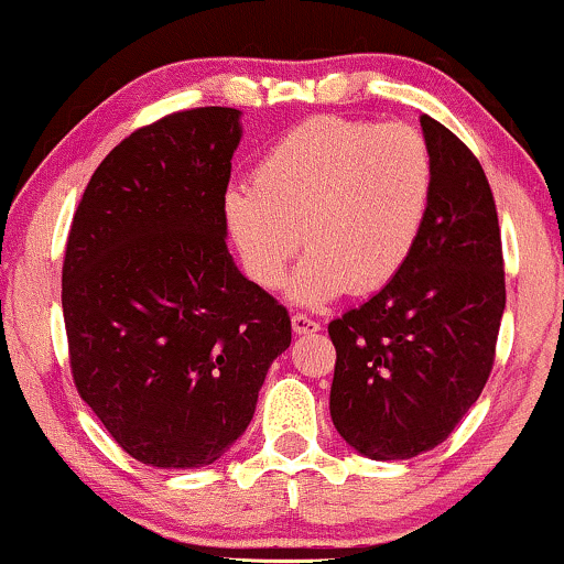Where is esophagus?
<instances>
[{"mask_svg": "<svg viewBox=\"0 0 564 564\" xmlns=\"http://www.w3.org/2000/svg\"><path fill=\"white\" fill-rule=\"evenodd\" d=\"M291 326H294L296 334H318L321 323L307 318V315H291Z\"/></svg>", "mask_w": 564, "mask_h": 564, "instance_id": "34e87169", "label": "esophagus"}]
</instances>
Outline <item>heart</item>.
I'll list each match as a JSON object with an SVG mask.
<instances>
[{
  "label": "heart",
  "mask_w": 564,
  "mask_h": 564,
  "mask_svg": "<svg viewBox=\"0 0 564 564\" xmlns=\"http://www.w3.org/2000/svg\"><path fill=\"white\" fill-rule=\"evenodd\" d=\"M435 164L422 132L315 116L281 134L254 170L232 183L223 209L246 273L291 302L323 307L349 289L371 294L392 281L422 238Z\"/></svg>",
  "instance_id": "b5f03b06"
}]
</instances>
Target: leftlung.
Wrapping results in <instances>:
<instances>
[{
	"label": "left lung",
	"instance_id": "left-lung-1",
	"mask_svg": "<svg viewBox=\"0 0 564 564\" xmlns=\"http://www.w3.org/2000/svg\"><path fill=\"white\" fill-rule=\"evenodd\" d=\"M435 164L430 215L411 260L360 307L328 323L332 422L373 462L413 458L480 398L507 307L498 215L480 161L422 116Z\"/></svg>",
	"mask_w": 564,
	"mask_h": 564
}]
</instances>
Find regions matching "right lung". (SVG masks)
<instances>
[{"label":"right lung","mask_w":564,"mask_h":564,"mask_svg":"<svg viewBox=\"0 0 564 564\" xmlns=\"http://www.w3.org/2000/svg\"><path fill=\"white\" fill-rule=\"evenodd\" d=\"M241 111L193 108L97 166L68 232L63 318L82 400L129 456L215 464L254 416L291 321L232 262L223 198Z\"/></svg>","instance_id":"right-lung-1"}]
</instances>
